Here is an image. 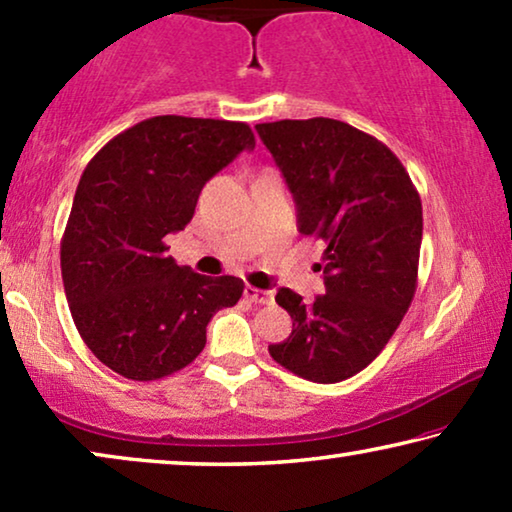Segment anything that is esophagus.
Returning <instances> with one entry per match:
<instances>
[{
    "label": "esophagus",
    "instance_id": "1",
    "mask_svg": "<svg viewBox=\"0 0 512 512\" xmlns=\"http://www.w3.org/2000/svg\"><path fill=\"white\" fill-rule=\"evenodd\" d=\"M244 298L251 300V303H256V305H268V303H272V291H263V289H256V286H247V289H244Z\"/></svg>",
    "mask_w": 512,
    "mask_h": 512
}]
</instances>
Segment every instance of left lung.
<instances>
[{"label":"left lung","instance_id":"8db88e82","mask_svg":"<svg viewBox=\"0 0 512 512\" xmlns=\"http://www.w3.org/2000/svg\"><path fill=\"white\" fill-rule=\"evenodd\" d=\"M298 207V230L326 242V293L275 300L293 331L270 356L310 382L361 373L415 298L422 200L394 151L335 118L256 125Z\"/></svg>","mask_w":512,"mask_h":512}]
</instances>
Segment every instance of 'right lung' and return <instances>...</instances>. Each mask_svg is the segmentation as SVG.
<instances>
[{
	"label": "right lung",
	"instance_id": "obj_1",
	"mask_svg": "<svg viewBox=\"0 0 512 512\" xmlns=\"http://www.w3.org/2000/svg\"><path fill=\"white\" fill-rule=\"evenodd\" d=\"M256 146L247 123L153 116L86 165L60 244L62 284L83 342L137 382L186 368L207 324L242 298L240 277H205L167 256L165 237L193 219L202 186Z\"/></svg>",
	"mask_w": 512,
	"mask_h": 512
}]
</instances>
